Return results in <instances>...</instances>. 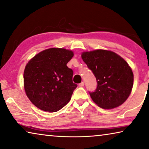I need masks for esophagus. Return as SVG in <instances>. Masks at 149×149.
<instances>
[{
	"label": "esophagus",
	"mask_w": 149,
	"mask_h": 149,
	"mask_svg": "<svg viewBox=\"0 0 149 149\" xmlns=\"http://www.w3.org/2000/svg\"><path fill=\"white\" fill-rule=\"evenodd\" d=\"M79 87H83L84 85H85V83H84V82H81V83L79 84Z\"/></svg>",
	"instance_id": "34e87169"
}]
</instances>
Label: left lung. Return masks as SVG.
Returning <instances> with one entry per match:
<instances>
[{
	"mask_svg": "<svg viewBox=\"0 0 149 149\" xmlns=\"http://www.w3.org/2000/svg\"><path fill=\"white\" fill-rule=\"evenodd\" d=\"M81 58L97 81L95 91L89 93L99 107L111 109L119 107L132 92V68L120 55L107 49L83 52Z\"/></svg>",
	"mask_w": 149,
	"mask_h": 149,
	"instance_id": "1",
	"label": "left lung"
}]
</instances>
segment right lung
<instances>
[{
	"label": "right lung",
	"instance_id": "right-lung-1",
	"mask_svg": "<svg viewBox=\"0 0 149 149\" xmlns=\"http://www.w3.org/2000/svg\"><path fill=\"white\" fill-rule=\"evenodd\" d=\"M73 56L70 49L51 48L27 62L23 72L25 92L41 110L56 112L69 102L77 87L72 82V70L66 66Z\"/></svg>",
	"mask_w": 149,
	"mask_h": 149
}]
</instances>
